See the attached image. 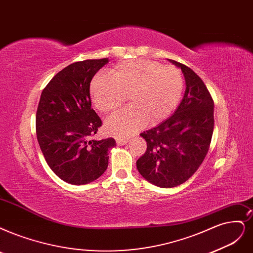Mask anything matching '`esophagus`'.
I'll return each mask as SVG.
<instances>
[{
    "instance_id": "1",
    "label": "esophagus",
    "mask_w": 253,
    "mask_h": 253,
    "mask_svg": "<svg viewBox=\"0 0 253 253\" xmlns=\"http://www.w3.org/2000/svg\"><path fill=\"white\" fill-rule=\"evenodd\" d=\"M116 141H117V144H118L119 146H123V145H125L126 143H128V138H117Z\"/></svg>"
}]
</instances>
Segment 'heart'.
<instances>
[{"label": "heart", "instance_id": "heart-1", "mask_svg": "<svg viewBox=\"0 0 253 253\" xmlns=\"http://www.w3.org/2000/svg\"><path fill=\"white\" fill-rule=\"evenodd\" d=\"M182 90L178 69L146 59L118 63L110 76L98 75L90 84L93 104L104 114L118 110L129 97L131 107L119 111L105 124L107 131L118 137L131 135L147 121L157 124L167 119L178 105Z\"/></svg>", "mask_w": 253, "mask_h": 253}]
</instances>
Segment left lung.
<instances>
[{"mask_svg":"<svg viewBox=\"0 0 253 253\" xmlns=\"http://www.w3.org/2000/svg\"><path fill=\"white\" fill-rule=\"evenodd\" d=\"M181 69L185 92L175 114L141 133L146 152L136 161L144 178L161 188H174L188 180L207 156L213 131V100L204 82L192 69Z\"/></svg>","mask_w":253,"mask_h":253,"instance_id":"8db88e82","label":"left lung"}]
</instances>
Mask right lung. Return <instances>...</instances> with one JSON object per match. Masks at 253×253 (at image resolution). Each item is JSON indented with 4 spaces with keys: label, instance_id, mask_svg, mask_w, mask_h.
<instances>
[{
    "label": "right lung",
    "instance_id": "obj_1",
    "mask_svg": "<svg viewBox=\"0 0 253 253\" xmlns=\"http://www.w3.org/2000/svg\"><path fill=\"white\" fill-rule=\"evenodd\" d=\"M108 58L74 62L43 88L36 111V135L51 170L63 181L81 185L98 179L108 166L115 138L90 139L102 126L91 108L89 85Z\"/></svg>",
    "mask_w": 253,
    "mask_h": 253
}]
</instances>
